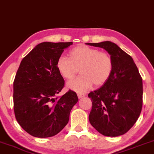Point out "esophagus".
I'll use <instances>...</instances> for the list:
<instances>
[{
	"mask_svg": "<svg viewBox=\"0 0 154 154\" xmlns=\"http://www.w3.org/2000/svg\"><path fill=\"white\" fill-rule=\"evenodd\" d=\"M85 97V94H81V93H78V97H79V99H81L82 97Z\"/></svg>",
	"mask_w": 154,
	"mask_h": 154,
	"instance_id": "34e87169",
	"label": "esophagus"
}]
</instances>
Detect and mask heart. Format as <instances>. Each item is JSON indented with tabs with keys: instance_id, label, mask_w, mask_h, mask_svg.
I'll use <instances>...</instances> for the list:
<instances>
[{
	"instance_id": "b5f03b06",
	"label": "heart",
	"mask_w": 154,
	"mask_h": 154,
	"mask_svg": "<svg viewBox=\"0 0 154 154\" xmlns=\"http://www.w3.org/2000/svg\"><path fill=\"white\" fill-rule=\"evenodd\" d=\"M70 58L61 56L57 61V68L62 76L72 80L80 70L81 76L67 83V88L83 93L93 85L100 87L106 83L113 71L110 54L96 48L80 45L69 52Z\"/></svg>"
}]
</instances>
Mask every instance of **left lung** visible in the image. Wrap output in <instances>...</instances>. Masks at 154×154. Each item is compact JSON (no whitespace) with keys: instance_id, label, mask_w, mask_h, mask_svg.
Wrapping results in <instances>:
<instances>
[{"instance_id":"1","label":"left lung","mask_w":154,"mask_h":154,"mask_svg":"<svg viewBox=\"0 0 154 154\" xmlns=\"http://www.w3.org/2000/svg\"><path fill=\"white\" fill-rule=\"evenodd\" d=\"M86 45L102 48L110 54L113 71L104 85L88 94L92 108L91 125L100 134H125L137 121L142 107V79L133 59L111 41Z\"/></svg>"}]
</instances>
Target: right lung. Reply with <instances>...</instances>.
Wrapping results in <instances>:
<instances>
[{"label":"right lung","instance_id":"add662e5","mask_svg":"<svg viewBox=\"0 0 154 154\" xmlns=\"http://www.w3.org/2000/svg\"><path fill=\"white\" fill-rule=\"evenodd\" d=\"M72 42H43L20 63L13 83L14 114L21 127L35 137L56 135L68 123L71 110L79 101L75 92L57 97L64 80L57 61Z\"/></svg>","mask_w":154,"mask_h":154}]
</instances>
